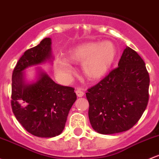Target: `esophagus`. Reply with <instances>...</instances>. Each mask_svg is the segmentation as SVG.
Masks as SVG:
<instances>
[{"label": "esophagus", "instance_id": "esophagus-1", "mask_svg": "<svg viewBox=\"0 0 159 159\" xmlns=\"http://www.w3.org/2000/svg\"><path fill=\"white\" fill-rule=\"evenodd\" d=\"M75 93L78 97H82L84 95V92L82 89H81V88H77Z\"/></svg>", "mask_w": 159, "mask_h": 159}]
</instances>
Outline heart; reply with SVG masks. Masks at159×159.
I'll return each mask as SVG.
<instances>
[{"mask_svg": "<svg viewBox=\"0 0 159 159\" xmlns=\"http://www.w3.org/2000/svg\"><path fill=\"white\" fill-rule=\"evenodd\" d=\"M116 55L115 45L106 41L101 43L89 42L77 46L69 50L68 59L74 63H82L85 75L91 80H97L105 75ZM69 61L62 57H57L54 60L56 75L64 83L71 81L74 72V68Z\"/></svg>", "mask_w": 159, "mask_h": 159, "instance_id": "b5f03b06", "label": "heart"}]
</instances>
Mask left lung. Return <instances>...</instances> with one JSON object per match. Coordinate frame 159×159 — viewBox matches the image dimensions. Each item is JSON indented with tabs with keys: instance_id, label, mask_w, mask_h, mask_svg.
<instances>
[{
	"instance_id": "1",
	"label": "left lung",
	"mask_w": 159,
	"mask_h": 159,
	"mask_svg": "<svg viewBox=\"0 0 159 159\" xmlns=\"http://www.w3.org/2000/svg\"><path fill=\"white\" fill-rule=\"evenodd\" d=\"M118 66L86 93L90 125L99 134L130 129L141 118L149 101V75L139 54L127 47Z\"/></svg>"
}]
</instances>
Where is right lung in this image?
<instances>
[{
  "instance_id": "obj_1",
  "label": "right lung",
  "mask_w": 159,
  "mask_h": 159,
  "mask_svg": "<svg viewBox=\"0 0 159 159\" xmlns=\"http://www.w3.org/2000/svg\"><path fill=\"white\" fill-rule=\"evenodd\" d=\"M51 39L46 38L29 49L19 60L12 75L11 106L13 114L29 133L53 137L62 133L68 115L77 99L75 89L55 83L39 70L37 81L26 83L23 71L50 60Z\"/></svg>"
}]
</instances>
